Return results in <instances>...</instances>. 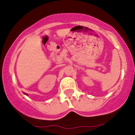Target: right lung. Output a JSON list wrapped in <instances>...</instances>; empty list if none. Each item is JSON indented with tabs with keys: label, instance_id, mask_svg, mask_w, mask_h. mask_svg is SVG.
Listing matches in <instances>:
<instances>
[{
	"label": "right lung",
	"instance_id": "add662e5",
	"mask_svg": "<svg viewBox=\"0 0 135 135\" xmlns=\"http://www.w3.org/2000/svg\"><path fill=\"white\" fill-rule=\"evenodd\" d=\"M24 94H26V93H24Z\"/></svg>",
	"mask_w": 135,
	"mask_h": 135
}]
</instances>
